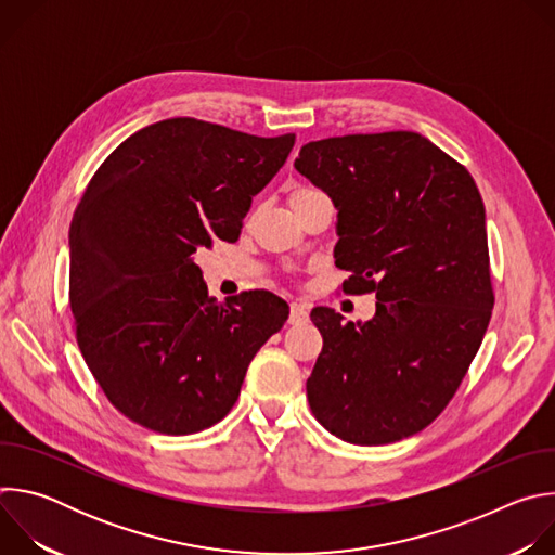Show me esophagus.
I'll return each mask as SVG.
<instances>
[{"label":"esophagus","instance_id":"obj_1","mask_svg":"<svg viewBox=\"0 0 555 555\" xmlns=\"http://www.w3.org/2000/svg\"><path fill=\"white\" fill-rule=\"evenodd\" d=\"M309 321V309L302 302H292L289 307V325H302Z\"/></svg>","mask_w":555,"mask_h":555}]
</instances>
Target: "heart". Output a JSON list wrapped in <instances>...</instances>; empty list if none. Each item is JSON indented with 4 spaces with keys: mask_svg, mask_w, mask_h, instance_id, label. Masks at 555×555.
<instances>
[{
    "mask_svg": "<svg viewBox=\"0 0 555 555\" xmlns=\"http://www.w3.org/2000/svg\"><path fill=\"white\" fill-rule=\"evenodd\" d=\"M309 193H315V191H313V189H305V186H300V189L292 191V195H289V204H292V202H296L298 197H305V195H309Z\"/></svg>",
    "mask_w": 555,
    "mask_h": 555,
    "instance_id": "b5f03b06",
    "label": "heart"
}]
</instances>
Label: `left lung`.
I'll use <instances>...</instances> for the list:
<instances>
[{
    "label": "left lung",
    "instance_id": "obj_1",
    "mask_svg": "<svg viewBox=\"0 0 555 555\" xmlns=\"http://www.w3.org/2000/svg\"><path fill=\"white\" fill-rule=\"evenodd\" d=\"M294 169L338 210L345 289L375 292V315L311 309L323 351L307 379L313 417L356 446L424 430L477 356L494 307L486 206L472 176L415 131L300 146Z\"/></svg>",
    "mask_w": 555,
    "mask_h": 555
}]
</instances>
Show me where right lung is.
Wrapping results in <instances>:
<instances>
[{"label": "right lung", "instance_id": "obj_1", "mask_svg": "<svg viewBox=\"0 0 555 555\" xmlns=\"http://www.w3.org/2000/svg\"><path fill=\"white\" fill-rule=\"evenodd\" d=\"M294 140L169 118L131 133L88 184L69 223V307L92 375L131 422L210 428L287 321V302L266 289L217 302L193 255L236 242Z\"/></svg>", "mask_w": 555, "mask_h": 555}]
</instances>
